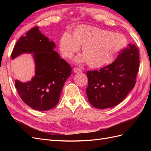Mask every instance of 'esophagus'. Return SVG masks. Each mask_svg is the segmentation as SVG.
<instances>
[{
  "label": "esophagus",
  "instance_id": "obj_1",
  "mask_svg": "<svg viewBox=\"0 0 151 151\" xmlns=\"http://www.w3.org/2000/svg\"><path fill=\"white\" fill-rule=\"evenodd\" d=\"M73 70L75 73H81L82 71V69H78V68H75L73 69Z\"/></svg>",
  "mask_w": 151,
  "mask_h": 151
}]
</instances>
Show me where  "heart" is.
I'll use <instances>...</instances> for the list:
<instances>
[{
    "label": "heart",
    "instance_id": "1",
    "mask_svg": "<svg viewBox=\"0 0 151 151\" xmlns=\"http://www.w3.org/2000/svg\"><path fill=\"white\" fill-rule=\"evenodd\" d=\"M127 40L123 34L113 33L91 25H80L72 36L64 33L60 40V49L63 57L70 59L82 45L83 55L76 62H87L93 68H99L113 62L115 57L126 47Z\"/></svg>",
    "mask_w": 151,
    "mask_h": 151
}]
</instances>
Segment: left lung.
<instances>
[{
  "label": "left lung",
  "instance_id": "obj_1",
  "mask_svg": "<svg viewBox=\"0 0 151 151\" xmlns=\"http://www.w3.org/2000/svg\"><path fill=\"white\" fill-rule=\"evenodd\" d=\"M139 65V50L130 43L112 63L99 70H88L86 93L89 103L99 109L119 104L135 86Z\"/></svg>",
  "mask_w": 151,
  "mask_h": 151
}]
</instances>
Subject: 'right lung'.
I'll use <instances>...</instances> for the list:
<instances>
[{"label": "right lung", "instance_id": "1", "mask_svg": "<svg viewBox=\"0 0 151 151\" xmlns=\"http://www.w3.org/2000/svg\"><path fill=\"white\" fill-rule=\"evenodd\" d=\"M55 47V43L35 27L17 41L12 52V60L22 54H32L34 76L27 82L16 80L15 86L22 101L34 110L46 111L55 106L64 83L71 75V67L54 50Z\"/></svg>", "mask_w": 151, "mask_h": 151}]
</instances>
